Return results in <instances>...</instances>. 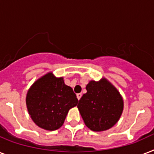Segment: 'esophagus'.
I'll use <instances>...</instances> for the list:
<instances>
[{
    "mask_svg": "<svg viewBox=\"0 0 154 154\" xmlns=\"http://www.w3.org/2000/svg\"><path fill=\"white\" fill-rule=\"evenodd\" d=\"M81 96H82V94H81V93H77V98L78 99V100H79L80 99H81Z\"/></svg>",
    "mask_w": 154,
    "mask_h": 154,
    "instance_id": "esophagus-1",
    "label": "esophagus"
}]
</instances>
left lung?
I'll return each instance as SVG.
<instances>
[{
	"mask_svg": "<svg viewBox=\"0 0 154 154\" xmlns=\"http://www.w3.org/2000/svg\"><path fill=\"white\" fill-rule=\"evenodd\" d=\"M86 90L87 92L77 105L85 124L93 131L112 128L119 121L123 110L120 93L105 78L89 81Z\"/></svg>",
	"mask_w": 154,
	"mask_h": 154,
	"instance_id": "left-lung-1",
	"label": "left lung"
}]
</instances>
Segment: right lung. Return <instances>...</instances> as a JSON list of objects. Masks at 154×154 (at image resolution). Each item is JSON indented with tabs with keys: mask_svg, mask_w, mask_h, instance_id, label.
<instances>
[{
	"mask_svg": "<svg viewBox=\"0 0 154 154\" xmlns=\"http://www.w3.org/2000/svg\"><path fill=\"white\" fill-rule=\"evenodd\" d=\"M78 103L77 96L62 77L52 73L42 76L29 88L26 104L31 118L38 127L55 131L62 127L69 110Z\"/></svg>",
	"mask_w": 154,
	"mask_h": 154,
	"instance_id": "right-lung-1",
	"label": "right lung"
}]
</instances>
